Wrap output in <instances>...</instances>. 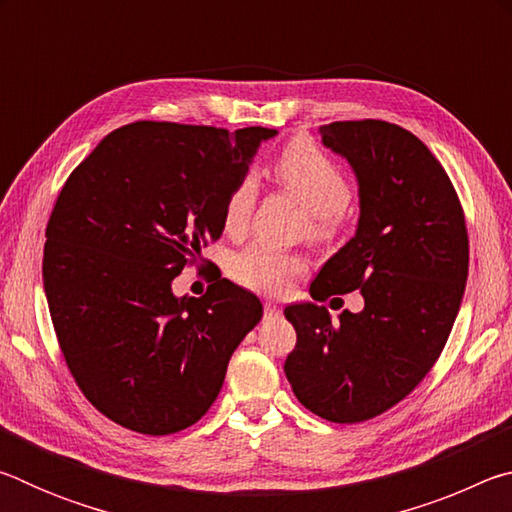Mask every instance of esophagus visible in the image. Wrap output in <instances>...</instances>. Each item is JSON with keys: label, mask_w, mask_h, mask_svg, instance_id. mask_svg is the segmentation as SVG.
Here are the masks:
<instances>
[{"label": "esophagus", "mask_w": 512, "mask_h": 512, "mask_svg": "<svg viewBox=\"0 0 512 512\" xmlns=\"http://www.w3.org/2000/svg\"><path fill=\"white\" fill-rule=\"evenodd\" d=\"M264 311H266V316H280V305H277V302H264Z\"/></svg>", "instance_id": "obj_1"}]
</instances>
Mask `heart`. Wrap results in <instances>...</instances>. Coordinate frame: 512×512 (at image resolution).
<instances>
[{"label": "heart", "mask_w": 512, "mask_h": 512, "mask_svg": "<svg viewBox=\"0 0 512 512\" xmlns=\"http://www.w3.org/2000/svg\"><path fill=\"white\" fill-rule=\"evenodd\" d=\"M275 178L314 214V232L327 235L336 228L345 207L350 205L352 187L343 169L323 151L307 142H293L275 162ZM257 201V178L241 176L232 185L223 205V225L232 235L244 232ZM305 271V262L287 250L248 244L232 255L228 273L241 287L259 293H277L289 287L293 277Z\"/></svg>", "instance_id": "obj_1"}]
</instances>
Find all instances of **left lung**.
<instances>
[{
    "mask_svg": "<svg viewBox=\"0 0 512 512\" xmlns=\"http://www.w3.org/2000/svg\"><path fill=\"white\" fill-rule=\"evenodd\" d=\"M318 133L352 167L359 221L309 293L320 302L359 289L363 309H345L339 323L316 302L284 309L298 334L284 372L305 409L352 424L404 400L436 363L461 309L470 248L454 187L413 133L377 119Z\"/></svg>",
    "mask_w": 512,
    "mask_h": 512,
    "instance_id": "obj_1",
    "label": "left lung"
}]
</instances>
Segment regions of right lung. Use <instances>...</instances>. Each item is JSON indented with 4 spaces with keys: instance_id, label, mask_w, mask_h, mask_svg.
I'll return each instance as SVG.
<instances>
[{
    "instance_id": "add662e5",
    "label": "right lung",
    "mask_w": 512,
    "mask_h": 512,
    "mask_svg": "<svg viewBox=\"0 0 512 512\" xmlns=\"http://www.w3.org/2000/svg\"><path fill=\"white\" fill-rule=\"evenodd\" d=\"M275 135L135 121L67 178L47 225L45 296L76 384L121 427H192L262 320L255 293L225 277L203 298L176 296L171 282L221 237L225 198Z\"/></svg>"
}]
</instances>
